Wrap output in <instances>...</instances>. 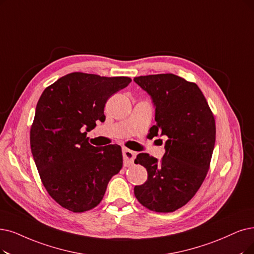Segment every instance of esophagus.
<instances>
[{
	"label": "esophagus",
	"instance_id": "obj_1",
	"mask_svg": "<svg viewBox=\"0 0 254 254\" xmlns=\"http://www.w3.org/2000/svg\"><path fill=\"white\" fill-rule=\"evenodd\" d=\"M136 156V153L133 151H131L129 149H123V157H124V161L126 165H132L134 158Z\"/></svg>",
	"mask_w": 254,
	"mask_h": 254
}]
</instances>
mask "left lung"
<instances>
[{
	"label": "left lung",
	"mask_w": 254,
	"mask_h": 254,
	"mask_svg": "<svg viewBox=\"0 0 254 254\" xmlns=\"http://www.w3.org/2000/svg\"><path fill=\"white\" fill-rule=\"evenodd\" d=\"M155 106L153 135L168 137L158 161L139 153L134 162L146 168L148 179L134 187L139 203L156 212H172L186 205L204 181L216 141V122L198 85L174 74L133 79Z\"/></svg>",
	"instance_id": "8db88e82"
}]
</instances>
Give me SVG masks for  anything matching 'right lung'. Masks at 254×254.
<instances>
[{
  "label": "right lung",
  "mask_w": 254,
  "mask_h": 254,
  "mask_svg": "<svg viewBox=\"0 0 254 254\" xmlns=\"http://www.w3.org/2000/svg\"><path fill=\"white\" fill-rule=\"evenodd\" d=\"M130 82L129 77L75 72L59 78L40 96L30 145L44 187L63 207L73 212L96 207L111 177L123 167L119 145L94 147L86 134L96 121L105 120L109 97Z\"/></svg>",
  "instance_id": "1"
}]
</instances>
